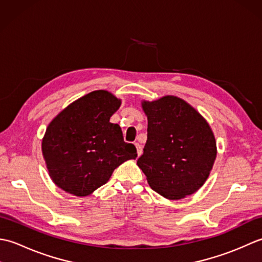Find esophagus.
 I'll list each match as a JSON object with an SVG mask.
<instances>
[{
  "label": "esophagus",
  "mask_w": 262,
  "mask_h": 262,
  "mask_svg": "<svg viewBox=\"0 0 262 262\" xmlns=\"http://www.w3.org/2000/svg\"><path fill=\"white\" fill-rule=\"evenodd\" d=\"M135 146H136V148H137V155H138V157H141V154L143 153V147H142V145H141V144L136 143Z\"/></svg>",
  "instance_id": "obj_1"
}]
</instances>
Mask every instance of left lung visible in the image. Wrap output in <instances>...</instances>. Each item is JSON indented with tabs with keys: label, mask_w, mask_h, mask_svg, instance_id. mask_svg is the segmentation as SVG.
<instances>
[{
	"label": "left lung",
	"mask_w": 262,
	"mask_h": 262,
	"mask_svg": "<svg viewBox=\"0 0 262 262\" xmlns=\"http://www.w3.org/2000/svg\"><path fill=\"white\" fill-rule=\"evenodd\" d=\"M147 141L137 160L149 187L171 200L196 192L210 173L216 142L208 122L174 96L143 101Z\"/></svg>",
	"instance_id": "obj_1"
}]
</instances>
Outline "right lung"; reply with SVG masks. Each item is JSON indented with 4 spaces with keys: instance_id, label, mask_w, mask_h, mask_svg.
I'll return each mask as SVG.
<instances>
[{
    "instance_id": "right-lung-1",
    "label": "right lung",
    "mask_w": 262,
    "mask_h": 262,
    "mask_svg": "<svg viewBox=\"0 0 262 262\" xmlns=\"http://www.w3.org/2000/svg\"><path fill=\"white\" fill-rule=\"evenodd\" d=\"M121 101L97 90L72 102L55 117L42 138L43 159L55 185L84 197L107 183L116 168L136 159L134 144L126 143L110 117Z\"/></svg>"
}]
</instances>
